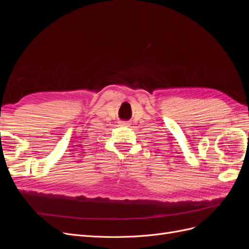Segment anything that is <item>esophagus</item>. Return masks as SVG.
Listing matches in <instances>:
<instances>
[{
  "label": "esophagus",
  "instance_id": "obj_1",
  "mask_svg": "<svg viewBox=\"0 0 249 249\" xmlns=\"http://www.w3.org/2000/svg\"><path fill=\"white\" fill-rule=\"evenodd\" d=\"M122 124H124V125H129L130 124L127 123V122H123V123H122Z\"/></svg>",
  "mask_w": 249,
  "mask_h": 249
}]
</instances>
